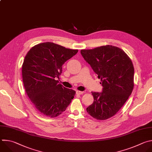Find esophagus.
Segmentation results:
<instances>
[{
    "mask_svg": "<svg viewBox=\"0 0 152 152\" xmlns=\"http://www.w3.org/2000/svg\"><path fill=\"white\" fill-rule=\"evenodd\" d=\"M84 93V91H76V94H79V95H81V94H83Z\"/></svg>",
    "mask_w": 152,
    "mask_h": 152,
    "instance_id": "34e87169",
    "label": "esophagus"
}]
</instances>
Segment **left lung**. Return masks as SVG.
Returning <instances> with one entry per match:
<instances>
[{
  "instance_id": "obj_1",
  "label": "left lung",
  "mask_w": 152,
  "mask_h": 152,
  "mask_svg": "<svg viewBox=\"0 0 152 152\" xmlns=\"http://www.w3.org/2000/svg\"><path fill=\"white\" fill-rule=\"evenodd\" d=\"M80 53L103 86L102 93L91 92L94 102L86 111L97 120H107L117 113L132 92V62L122 49L111 45L83 49Z\"/></svg>"
}]
</instances>
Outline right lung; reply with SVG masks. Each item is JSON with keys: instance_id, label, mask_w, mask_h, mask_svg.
I'll list each match as a JSON object with an SVG mask.
<instances>
[{"instance_id": "1", "label": "right lung", "mask_w": 152, "mask_h": 152, "mask_svg": "<svg viewBox=\"0 0 152 152\" xmlns=\"http://www.w3.org/2000/svg\"><path fill=\"white\" fill-rule=\"evenodd\" d=\"M78 50L67 49L51 42L39 43L27 53L22 65L26 93L42 114L54 118L64 112L76 91L64 87L56 80L62 65Z\"/></svg>"}]
</instances>
